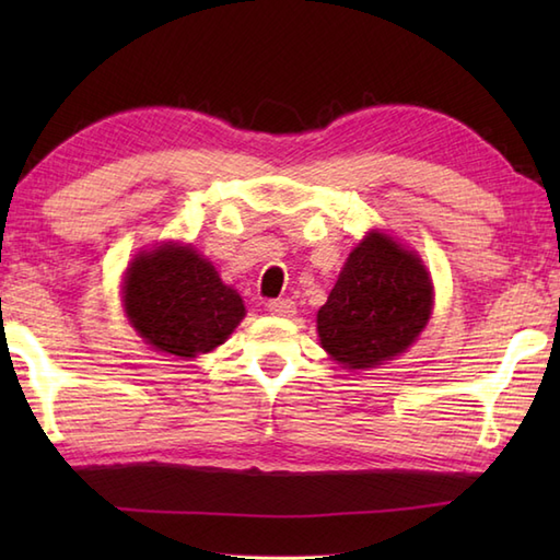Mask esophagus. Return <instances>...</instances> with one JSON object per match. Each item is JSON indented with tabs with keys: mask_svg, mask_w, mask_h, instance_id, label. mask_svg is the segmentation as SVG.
<instances>
[{
	"mask_svg": "<svg viewBox=\"0 0 560 560\" xmlns=\"http://www.w3.org/2000/svg\"><path fill=\"white\" fill-rule=\"evenodd\" d=\"M267 311L271 315H279V317H291L295 313V303L291 299H279V301H269L267 303Z\"/></svg>",
	"mask_w": 560,
	"mask_h": 560,
	"instance_id": "obj_1",
	"label": "esophagus"
}]
</instances>
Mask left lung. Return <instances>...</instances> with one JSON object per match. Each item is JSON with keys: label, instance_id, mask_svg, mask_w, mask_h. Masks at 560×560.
Wrapping results in <instances>:
<instances>
[{"label": "left lung", "instance_id": "obj_1", "mask_svg": "<svg viewBox=\"0 0 560 560\" xmlns=\"http://www.w3.org/2000/svg\"><path fill=\"white\" fill-rule=\"evenodd\" d=\"M433 283L421 257L371 231L317 311L323 349L349 371L377 368L407 351L431 319Z\"/></svg>", "mask_w": 560, "mask_h": 560}]
</instances>
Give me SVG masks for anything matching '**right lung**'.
Wrapping results in <instances>:
<instances>
[{
	"mask_svg": "<svg viewBox=\"0 0 560 560\" xmlns=\"http://www.w3.org/2000/svg\"><path fill=\"white\" fill-rule=\"evenodd\" d=\"M129 325L153 351L180 359L209 353L245 317L243 299L192 245L163 243L139 253L125 271Z\"/></svg>",
	"mask_w": 560,
	"mask_h": 560,
	"instance_id": "right-lung-1",
	"label": "right lung"
}]
</instances>
